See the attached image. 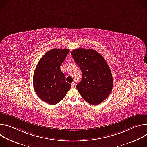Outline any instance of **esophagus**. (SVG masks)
<instances>
[{"label":"esophagus","instance_id":"esophagus-1","mask_svg":"<svg viewBox=\"0 0 147 147\" xmlns=\"http://www.w3.org/2000/svg\"><path fill=\"white\" fill-rule=\"evenodd\" d=\"M71 87H72V88H73V87H75V84H74V82H72V83H71Z\"/></svg>","mask_w":147,"mask_h":147}]
</instances>
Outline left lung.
Returning a JSON list of instances; mask_svg holds the SVG:
<instances>
[{
    "label": "left lung",
    "mask_w": 147,
    "mask_h": 147,
    "mask_svg": "<svg viewBox=\"0 0 147 147\" xmlns=\"http://www.w3.org/2000/svg\"><path fill=\"white\" fill-rule=\"evenodd\" d=\"M71 54L82 76L76 88L88 103L100 104L109 96L113 87V77L107 62L94 49L78 48Z\"/></svg>",
    "instance_id": "8db88e82"
}]
</instances>
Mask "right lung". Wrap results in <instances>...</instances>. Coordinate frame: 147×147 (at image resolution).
<instances>
[{"mask_svg": "<svg viewBox=\"0 0 147 147\" xmlns=\"http://www.w3.org/2000/svg\"><path fill=\"white\" fill-rule=\"evenodd\" d=\"M69 49L54 48L41 57L34 71L33 86L39 98L49 105H55L65 98L71 86L66 81L60 67Z\"/></svg>", "mask_w": 147, "mask_h": 147, "instance_id": "1", "label": "right lung"}]
</instances>
